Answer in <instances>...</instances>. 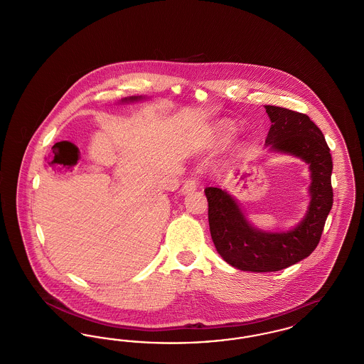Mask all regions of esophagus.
<instances>
[{
  "label": "esophagus",
  "instance_id": "34e87169",
  "mask_svg": "<svg viewBox=\"0 0 364 364\" xmlns=\"http://www.w3.org/2000/svg\"><path fill=\"white\" fill-rule=\"evenodd\" d=\"M198 178L196 177H188L186 181H184V186H183V192L187 193L191 191H195L198 188Z\"/></svg>",
  "mask_w": 364,
  "mask_h": 364
}]
</instances>
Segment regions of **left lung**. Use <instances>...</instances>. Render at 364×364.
<instances>
[{"label": "left lung", "mask_w": 364, "mask_h": 364, "mask_svg": "<svg viewBox=\"0 0 364 364\" xmlns=\"http://www.w3.org/2000/svg\"><path fill=\"white\" fill-rule=\"evenodd\" d=\"M270 117L266 144L310 165L311 202L304 220L288 232H262L250 225L236 200L217 187L205 190L213 242L230 266L244 272H278L307 258L321 240L333 206V161L322 131L304 113L264 106Z\"/></svg>", "instance_id": "obj_1"}]
</instances>
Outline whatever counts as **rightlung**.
I'll return each instance as SVG.
<instances>
[{"mask_svg":"<svg viewBox=\"0 0 364 364\" xmlns=\"http://www.w3.org/2000/svg\"><path fill=\"white\" fill-rule=\"evenodd\" d=\"M135 100H140V97H131V98H129V101H135ZM125 101H127V100H125Z\"/></svg>","mask_w":364,"mask_h":364,"instance_id":"1","label":"right lung"}]
</instances>
